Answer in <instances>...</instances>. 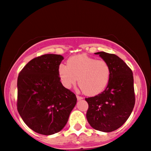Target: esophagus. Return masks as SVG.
I'll list each match as a JSON object with an SVG mask.
<instances>
[{"label": "esophagus", "instance_id": "esophagus-1", "mask_svg": "<svg viewBox=\"0 0 151 151\" xmlns=\"http://www.w3.org/2000/svg\"><path fill=\"white\" fill-rule=\"evenodd\" d=\"M77 100L78 101H80V100H81V99H83V98L81 97V96H78V95H77Z\"/></svg>", "mask_w": 151, "mask_h": 151}]
</instances>
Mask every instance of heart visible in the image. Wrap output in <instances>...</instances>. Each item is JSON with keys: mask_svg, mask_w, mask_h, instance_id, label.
Masks as SVG:
<instances>
[{"mask_svg": "<svg viewBox=\"0 0 151 151\" xmlns=\"http://www.w3.org/2000/svg\"><path fill=\"white\" fill-rule=\"evenodd\" d=\"M58 75L65 88H70L78 80L83 93L96 96L106 88L110 78V68L103 60L80 54L69 58L67 66L60 65Z\"/></svg>", "mask_w": 151, "mask_h": 151, "instance_id": "b5f03b06", "label": "heart"}]
</instances>
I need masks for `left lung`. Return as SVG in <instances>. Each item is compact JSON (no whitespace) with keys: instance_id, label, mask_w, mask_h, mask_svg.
Listing matches in <instances>:
<instances>
[{"instance_id":"1","label":"left lung","mask_w":151,"mask_h":151,"mask_svg":"<svg viewBox=\"0 0 151 151\" xmlns=\"http://www.w3.org/2000/svg\"><path fill=\"white\" fill-rule=\"evenodd\" d=\"M108 63L110 78L104 91L85 99L88 104L86 119L91 127L111 132L124 124L135 104L133 73L121 58L105 52H95Z\"/></svg>"}]
</instances>
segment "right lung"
Instances as JSON below:
<instances>
[{"mask_svg":"<svg viewBox=\"0 0 151 151\" xmlns=\"http://www.w3.org/2000/svg\"><path fill=\"white\" fill-rule=\"evenodd\" d=\"M63 56L46 54L25 65L17 79V110L36 133L52 135L64 128L77 103L75 94L60 82Z\"/></svg>","mask_w":151,"mask_h":151,"instance_id":"obj_1","label":"right lung"}]
</instances>
